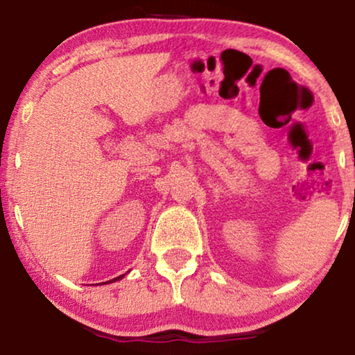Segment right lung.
<instances>
[{
  "mask_svg": "<svg viewBox=\"0 0 355 355\" xmlns=\"http://www.w3.org/2000/svg\"><path fill=\"white\" fill-rule=\"evenodd\" d=\"M121 277H125V274H121V276H118V277H115V279H112V281H108V282H115V281H120ZM101 284H107V282H101ZM94 286V284H92Z\"/></svg>",
  "mask_w": 355,
  "mask_h": 355,
  "instance_id": "add662e5",
  "label": "right lung"
}]
</instances>
